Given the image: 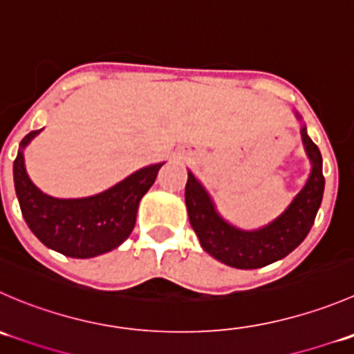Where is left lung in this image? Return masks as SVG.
I'll list each match as a JSON object with an SVG mask.
<instances>
[{"mask_svg": "<svg viewBox=\"0 0 354 354\" xmlns=\"http://www.w3.org/2000/svg\"><path fill=\"white\" fill-rule=\"evenodd\" d=\"M301 136L313 164L310 180L280 218L257 232H242L223 221L202 185L194 174L188 173L185 202L192 228L205 252L233 268H263L286 257L306 239L322 204L325 178L322 173L320 150L304 128L301 129Z\"/></svg>", "mask_w": 354, "mask_h": 354, "instance_id": "obj_1", "label": "left lung"}]
</instances>
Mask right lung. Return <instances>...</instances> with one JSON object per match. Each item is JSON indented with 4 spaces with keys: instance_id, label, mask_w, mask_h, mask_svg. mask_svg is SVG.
<instances>
[{
    "instance_id": "right-lung-1",
    "label": "right lung",
    "mask_w": 354,
    "mask_h": 354,
    "mask_svg": "<svg viewBox=\"0 0 354 354\" xmlns=\"http://www.w3.org/2000/svg\"><path fill=\"white\" fill-rule=\"evenodd\" d=\"M39 131L24 136L13 160L17 198L30 232L50 249L81 259L121 245L135 228L140 201L153 185L164 162L143 167L95 197L68 201L48 197L34 187L24 167L22 149Z\"/></svg>"
}]
</instances>
